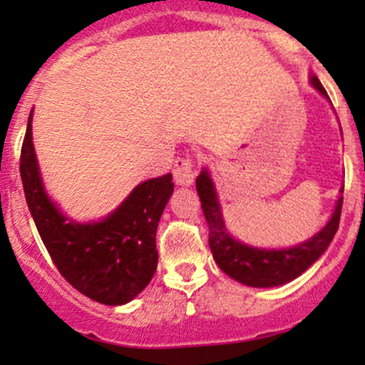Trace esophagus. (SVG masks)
Masks as SVG:
<instances>
[{"instance_id":"34e87169","label":"esophagus","mask_w":365,"mask_h":365,"mask_svg":"<svg viewBox=\"0 0 365 365\" xmlns=\"http://www.w3.org/2000/svg\"><path fill=\"white\" fill-rule=\"evenodd\" d=\"M173 176L178 185H190L196 178V169H194V159L190 157H178L173 165Z\"/></svg>"}]
</instances>
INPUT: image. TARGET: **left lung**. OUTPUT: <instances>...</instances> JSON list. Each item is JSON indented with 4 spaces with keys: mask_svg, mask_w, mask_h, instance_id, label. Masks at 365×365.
<instances>
[{
    "mask_svg": "<svg viewBox=\"0 0 365 365\" xmlns=\"http://www.w3.org/2000/svg\"><path fill=\"white\" fill-rule=\"evenodd\" d=\"M311 84L322 95H327L325 88L319 83L318 77L311 76ZM196 189L200 194L201 206H203L205 219L210 227L208 244L212 249L213 259L219 264L220 270L226 272L231 279L242 282V284L254 286V288H272V286H281L293 281L298 275L304 274L332 242L334 235L337 233L341 219L342 196L337 200L336 210L332 217L327 222L319 233L309 238L304 244L289 249H256L251 245H245L242 242L231 238L227 233L222 220L219 201H217L215 187L208 171L203 169L196 180ZM344 187L341 189V192Z\"/></svg>",
    "mask_w": 365,
    "mask_h": 365,
    "instance_id": "obj_1",
    "label": "left lung"
}]
</instances>
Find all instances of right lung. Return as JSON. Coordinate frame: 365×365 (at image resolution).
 Segmentation results:
<instances>
[{
  "label": "right lung",
  "mask_w": 365,
  "mask_h": 365,
  "mask_svg": "<svg viewBox=\"0 0 365 365\" xmlns=\"http://www.w3.org/2000/svg\"><path fill=\"white\" fill-rule=\"evenodd\" d=\"M31 116L21 148L26 203L40 238L65 281L84 297L121 305L138 297L157 270V226L175 183L171 173L139 183L101 222L68 220L49 200L31 141Z\"/></svg>",
  "instance_id": "1"
}]
</instances>
